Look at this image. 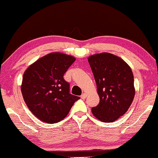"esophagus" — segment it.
Segmentation results:
<instances>
[{"mask_svg": "<svg viewBox=\"0 0 158 158\" xmlns=\"http://www.w3.org/2000/svg\"><path fill=\"white\" fill-rule=\"evenodd\" d=\"M87 97V94H85V93H84V94H82V95L81 96V97L82 99H86V97Z\"/></svg>", "mask_w": 158, "mask_h": 158, "instance_id": "1", "label": "esophagus"}]
</instances>
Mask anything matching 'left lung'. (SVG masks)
<instances>
[{"label":"left lung","instance_id":"8db88e82","mask_svg":"<svg viewBox=\"0 0 158 158\" xmlns=\"http://www.w3.org/2000/svg\"><path fill=\"white\" fill-rule=\"evenodd\" d=\"M100 97L91 111L102 122L111 123L127 112L135 97L134 76L129 66L118 56L100 53L88 58Z\"/></svg>","mask_w":158,"mask_h":158}]
</instances>
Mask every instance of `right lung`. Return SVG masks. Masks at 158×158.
Returning <instances> with one entry per match:
<instances>
[{"label": "right lung", "mask_w": 158, "mask_h": 158, "mask_svg": "<svg viewBox=\"0 0 158 158\" xmlns=\"http://www.w3.org/2000/svg\"><path fill=\"white\" fill-rule=\"evenodd\" d=\"M74 61L71 55L50 53L37 60L24 72L21 86L24 101L41 121H61L80 99L70 94V84L63 77Z\"/></svg>", "instance_id": "1"}]
</instances>
